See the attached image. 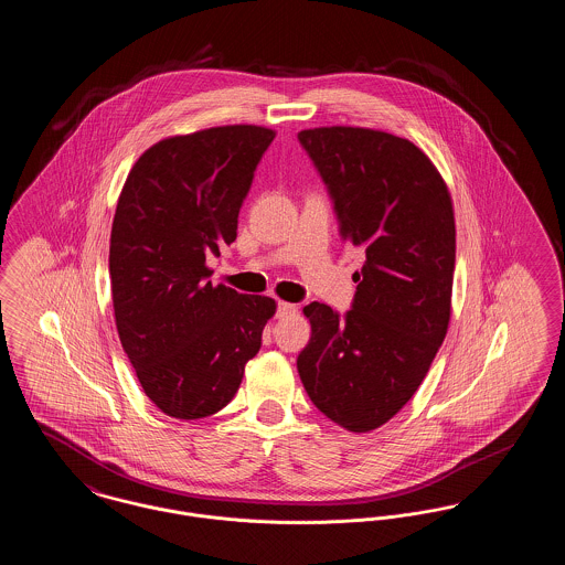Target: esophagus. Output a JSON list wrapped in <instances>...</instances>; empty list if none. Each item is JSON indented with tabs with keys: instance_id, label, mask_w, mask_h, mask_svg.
Instances as JSON below:
<instances>
[{
	"instance_id": "1",
	"label": "esophagus",
	"mask_w": 565,
	"mask_h": 565,
	"mask_svg": "<svg viewBox=\"0 0 565 565\" xmlns=\"http://www.w3.org/2000/svg\"><path fill=\"white\" fill-rule=\"evenodd\" d=\"M296 309H298V307L292 305V302H284V300H281V302L277 305V318H279V320H284V318H288V316L296 313Z\"/></svg>"
}]
</instances>
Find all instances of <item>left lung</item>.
Returning <instances> with one entry per match:
<instances>
[{
  "instance_id": "left-lung-1",
  "label": "left lung",
  "mask_w": 565,
  "mask_h": 565,
  "mask_svg": "<svg viewBox=\"0 0 565 565\" xmlns=\"http://www.w3.org/2000/svg\"><path fill=\"white\" fill-rule=\"evenodd\" d=\"M334 201L343 242L366 260L341 318L323 302L302 313L311 339L300 381L328 419L362 434L413 398L451 320L454 201L434 162L408 139L364 127L298 134Z\"/></svg>"
}]
</instances>
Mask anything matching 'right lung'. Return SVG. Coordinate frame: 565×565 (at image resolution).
Returning a JSON list of instances; mask_svg holds the SVG:
<instances>
[{
  "label": "right lung",
  "instance_id": "obj_1",
  "mask_svg": "<svg viewBox=\"0 0 565 565\" xmlns=\"http://www.w3.org/2000/svg\"><path fill=\"white\" fill-rule=\"evenodd\" d=\"M273 137L258 125L167 137L137 159L118 196L109 237L116 328L146 396L169 417L201 419L231 403L275 316L269 296L212 286L205 265L237 239Z\"/></svg>",
  "mask_w": 565,
  "mask_h": 565
}]
</instances>
